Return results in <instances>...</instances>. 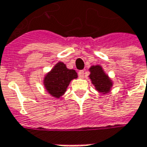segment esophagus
<instances>
[{"label":"esophagus","instance_id":"obj_1","mask_svg":"<svg viewBox=\"0 0 147 147\" xmlns=\"http://www.w3.org/2000/svg\"><path fill=\"white\" fill-rule=\"evenodd\" d=\"M78 76H79L80 78H83L84 76H85V71H78Z\"/></svg>","mask_w":147,"mask_h":147}]
</instances>
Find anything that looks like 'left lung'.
<instances>
[{"label": "left lung", "mask_w": 147, "mask_h": 147, "mask_svg": "<svg viewBox=\"0 0 147 147\" xmlns=\"http://www.w3.org/2000/svg\"><path fill=\"white\" fill-rule=\"evenodd\" d=\"M89 71L90 75L88 76L95 89L102 94H106L110 93L113 82L108 76V75L104 71L102 66L93 65L89 68Z\"/></svg>", "instance_id": "obj_1"}]
</instances>
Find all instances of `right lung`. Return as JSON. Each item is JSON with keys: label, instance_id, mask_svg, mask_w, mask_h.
I'll list each match as a JSON object with an SVG mask.
<instances>
[{"label": "right lung", "instance_id": "right-lung-1", "mask_svg": "<svg viewBox=\"0 0 147 147\" xmlns=\"http://www.w3.org/2000/svg\"><path fill=\"white\" fill-rule=\"evenodd\" d=\"M76 78L77 73L75 70H70L63 62H59L46 74L43 85L51 96L59 99L65 93L71 81Z\"/></svg>", "mask_w": 147, "mask_h": 147}]
</instances>
